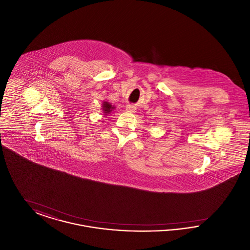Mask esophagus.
Listing matches in <instances>:
<instances>
[{
    "instance_id": "34e87169",
    "label": "esophagus",
    "mask_w": 250,
    "mask_h": 250,
    "mask_svg": "<svg viewBox=\"0 0 250 250\" xmlns=\"http://www.w3.org/2000/svg\"><path fill=\"white\" fill-rule=\"evenodd\" d=\"M125 108H126V111H127V112H131V113H134V112H136L135 107H134V106H132V105H127Z\"/></svg>"
}]
</instances>
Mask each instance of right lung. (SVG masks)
<instances>
[{
    "label": "right lung",
    "mask_w": 250,
    "mask_h": 250,
    "mask_svg": "<svg viewBox=\"0 0 250 250\" xmlns=\"http://www.w3.org/2000/svg\"><path fill=\"white\" fill-rule=\"evenodd\" d=\"M114 108H115V107L112 106L110 103H108L107 101H104L103 104H102V110L105 113V115L110 113Z\"/></svg>",
    "instance_id": "1"
}]
</instances>
